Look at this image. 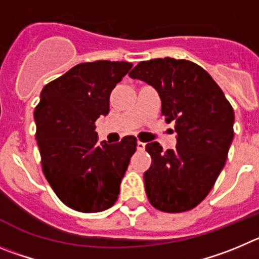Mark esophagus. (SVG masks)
<instances>
[{"mask_svg": "<svg viewBox=\"0 0 259 259\" xmlns=\"http://www.w3.org/2000/svg\"><path fill=\"white\" fill-rule=\"evenodd\" d=\"M137 148H138L139 151H143L144 148H146V143H143V142L138 141V142H137Z\"/></svg>", "mask_w": 259, "mask_h": 259, "instance_id": "esophagus-1", "label": "esophagus"}]
</instances>
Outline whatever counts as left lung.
<instances>
[{
	"instance_id": "left-lung-1",
	"label": "left lung",
	"mask_w": 259,
	"mask_h": 259,
	"mask_svg": "<svg viewBox=\"0 0 259 259\" xmlns=\"http://www.w3.org/2000/svg\"><path fill=\"white\" fill-rule=\"evenodd\" d=\"M161 98L166 122H176L177 148L147 143L152 158L144 173L148 201L165 213H182L200 204L213 188L234 139V108L204 68L185 59L139 62L132 72Z\"/></svg>"
}]
</instances>
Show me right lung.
Returning <instances> with one entry per match:
<instances>
[{"instance_id": "1", "label": "right lung", "mask_w": 259, "mask_h": 259, "mask_svg": "<svg viewBox=\"0 0 259 259\" xmlns=\"http://www.w3.org/2000/svg\"><path fill=\"white\" fill-rule=\"evenodd\" d=\"M133 67L129 62L80 63L45 85L34 111L45 178L73 210L111 208L137 150V138L98 143L95 121L109 111V95Z\"/></svg>"}]
</instances>
